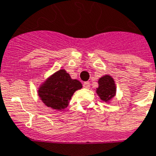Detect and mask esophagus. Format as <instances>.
Masks as SVG:
<instances>
[{"label": "esophagus", "instance_id": "34e87169", "mask_svg": "<svg viewBox=\"0 0 156 156\" xmlns=\"http://www.w3.org/2000/svg\"><path fill=\"white\" fill-rule=\"evenodd\" d=\"M83 87H84V89H89V87H90V84H89V82H84V84H83Z\"/></svg>", "mask_w": 156, "mask_h": 156}]
</instances>
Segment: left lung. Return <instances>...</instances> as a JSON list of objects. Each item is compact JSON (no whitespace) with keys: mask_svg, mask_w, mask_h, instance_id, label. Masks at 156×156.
Segmentation results:
<instances>
[{"mask_svg":"<svg viewBox=\"0 0 156 156\" xmlns=\"http://www.w3.org/2000/svg\"><path fill=\"white\" fill-rule=\"evenodd\" d=\"M98 84L99 86L97 89V94L99 95L100 98L104 102L110 101L115 94V84L114 80L107 75L100 78Z\"/></svg>","mask_w":156,"mask_h":156,"instance_id":"8db88e82","label":"left lung"}]
</instances>
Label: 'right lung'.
<instances>
[{
	"label": "right lung",
	"mask_w": 156,
	"mask_h": 156,
	"mask_svg": "<svg viewBox=\"0 0 156 156\" xmlns=\"http://www.w3.org/2000/svg\"><path fill=\"white\" fill-rule=\"evenodd\" d=\"M81 88L82 84L79 80H72L62 69L49 77L40 88L38 93L47 107L61 111L68 106L75 92Z\"/></svg>",
	"instance_id": "obj_1"
}]
</instances>
